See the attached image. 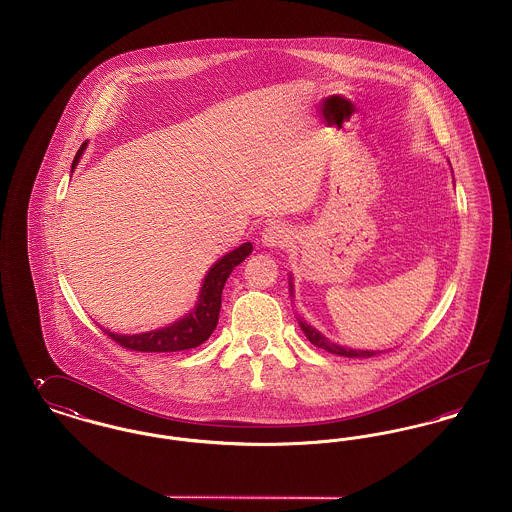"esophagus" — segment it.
<instances>
[{"label": "esophagus", "mask_w": 512, "mask_h": 512, "mask_svg": "<svg viewBox=\"0 0 512 512\" xmlns=\"http://www.w3.org/2000/svg\"><path fill=\"white\" fill-rule=\"evenodd\" d=\"M261 242L267 247H284L288 242H292V230L284 224H270L263 230Z\"/></svg>", "instance_id": "1"}]
</instances>
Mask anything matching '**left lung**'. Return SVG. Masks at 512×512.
Wrapping results in <instances>:
<instances>
[{"label":"left lung","instance_id":"1","mask_svg":"<svg viewBox=\"0 0 512 512\" xmlns=\"http://www.w3.org/2000/svg\"><path fill=\"white\" fill-rule=\"evenodd\" d=\"M290 295L293 297V276L290 274ZM299 320V326L301 330L305 332L307 340L311 341L313 345H317L320 349L328 351V353H334V355H341V357H372V355H378L382 353L380 349H353V347H347V345H340V343H334V341L328 340L324 334H320L315 326L307 324L301 317H297Z\"/></svg>","mask_w":512,"mask_h":512}]
</instances>
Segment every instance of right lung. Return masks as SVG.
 Masks as SVG:
<instances>
[{
    "label": "right lung",
    "mask_w": 512,
    "mask_h": 512,
    "mask_svg": "<svg viewBox=\"0 0 512 512\" xmlns=\"http://www.w3.org/2000/svg\"><path fill=\"white\" fill-rule=\"evenodd\" d=\"M86 147H88V140L74 155L73 172ZM251 251H253V245L251 242H245L240 247L228 251L226 255H222L219 261L207 270L197 293L194 309H190L184 317L176 318L167 326H159L155 330L140 332V334H117L105 328L103 332L126 349L147 351V353H172V351H184V349L201 345L203 341L209 340V336L217 328L222 290L230 272L238 267Z\"/></svg>",
    "instance_id": "right-lung-1"
}]
</instances>
